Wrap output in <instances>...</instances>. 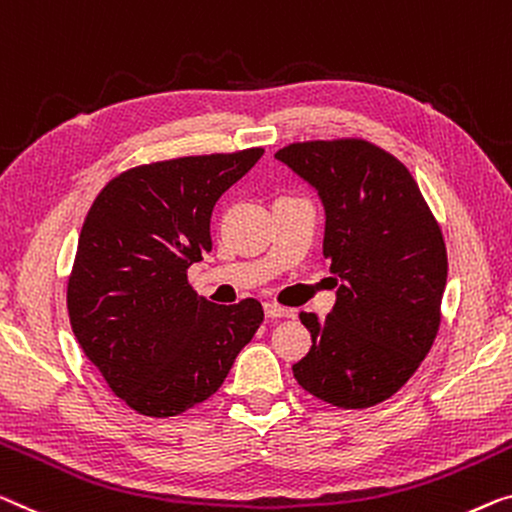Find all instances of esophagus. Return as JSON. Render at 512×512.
<instances>
[{
	"label": "esophagus",
	"instance_id": "esophagus-1",
	"mask_svg": "<svg viewBox=\"0 0 512 512\" xmlns=\"http://www.w3.org/2000/svg\"><path fill=\"white\" fill-rule=\"evenodd\" d=\"M264 315L269 319H280V317H294V310L282 308L278 303H264Z\"/></svg>",
	"mask_w": 512,
	"mask_h": 512
}]
</instances>
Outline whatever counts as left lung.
I'll return each mask as SVG.
<instances>
[{"mask_svg": "<svg viewBox=\"0 0 512 512\" xmlns=\"http://www.w3.org/2000/svg\"><path fill=\"white\" fill-rule=\"evenodd\" d=\"M276 158L324 204V257L338 287L324 319L299 315L312 347L294 377L333 407H375L407 384L437 338L444 236L407 167L375 144L296 142Z\"/></svg>", "mask_w": 512, "mask_h": 512, "instance_id": "1", "label": "left lung"}]
</instances>
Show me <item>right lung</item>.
<instances>
[{
  "label": "right lung",
  "mask_w": 512,
  "mask_h": 512,
  "mask_svg": "<svg viewBox=\"0 0 512 512\" xmlns=\"http://www.w3.org/2000/svg\"><path fill=\"white\" fill-rule=\"evenodd\" d=\"M264 149L186 156L121 172L91 204L66 305L82 352L142 416L211 398L264 319L262 303L216 305L188 285L211 250V211Z\"/></svg>",
  "instance_id": "add662e5"
}]
</instances>
